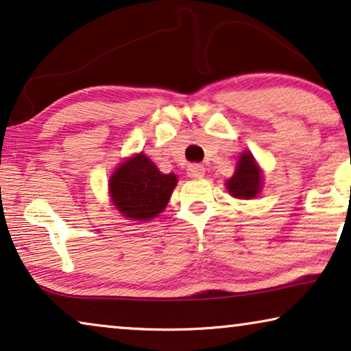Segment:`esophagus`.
I'll return each instance as SVG.
<instances>
[{"label":"esophagus","mask_w":351,"mask_h":351,"mask_svg":"<svg viewBox=\"0 0 351 351\" xmlns=\"http://www.w3.org/2000/svg\"><path fill=\"white\" fill-rule=\"evenodd\" d=\"M186 171H188V177H191V179H202L206 174V169L202 165H190Z\"/></svg>","instance_id":"1"}]
</instances>
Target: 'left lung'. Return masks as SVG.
Listing matches in <instances>:
<instances>
[{
  "label": "left lung",
  "mask_w": 351,
  "mask_h": 351,
  "mask_svg": "<svg viewBox=\"0 0 351 351\" xmlns=\"http://www.w3.org/2000/svg\"><path fill=\"white\" fill-rule=\"evenodd\" d=\"M263 186V174L260 166L250 152L239 156L234 176L226 182V190L239 199H253L260 195Z\"/></svg>",
  "instance_id": "left-lung-1"
}]
</instances>
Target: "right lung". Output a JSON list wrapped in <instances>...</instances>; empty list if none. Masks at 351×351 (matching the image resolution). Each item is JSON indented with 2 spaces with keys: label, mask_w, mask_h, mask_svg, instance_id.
I'll use <instances>...</instances> for the list:
<instances>
[{
  "label": "right lung",
  "mask_w": 351,
  "mask_h": 351,
  "mask_svg": "<svg viewBox=\"0 0 351 351\" xmlns=\"http://www.w3.org/2000/svg\"><path fill=\"white\" fill-rule=\"evenodd\" d=\"M176 185V174H163L141 152L114 171L109 180V195L121 215L145 221L163 212Z\"/></svg>",
  "instance_id": "right-lung-1"
}]
</instances>
